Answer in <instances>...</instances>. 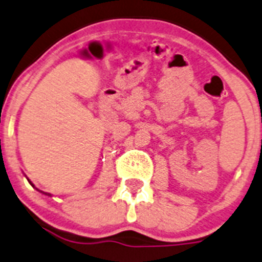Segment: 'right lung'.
Masks as SVG:
<instances>
[{
    "mask_svg": "<svg viewBox=\"0 0 262 262\" xmlns=\"http://www.w3.org/2000/svg\"><path fill=\"white\" fill-rule=\"evenodd\" d=\"M29 183H30V182H29ZM30 184H32V183H30ZM32 185H33V184H32ZM38 190H39V189H38ZM39 192H42V190H39ZM42 193H45V194H47V195H51L50 193H46V192H42Z\"/></svg>",
    "mask_w": 262,
    "mask_h": 262,
    "instance_id": "1",
    "label": "right lung"
}]
</instances>
